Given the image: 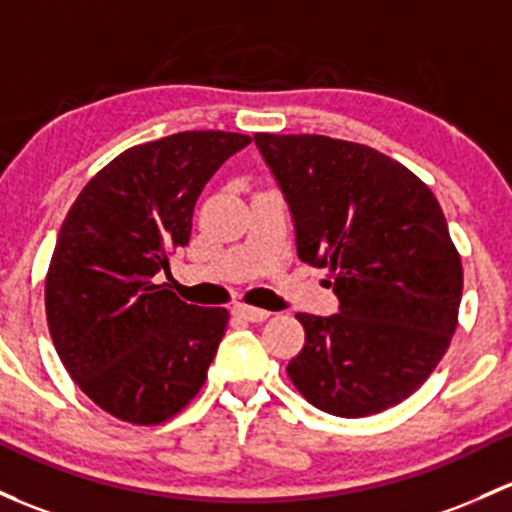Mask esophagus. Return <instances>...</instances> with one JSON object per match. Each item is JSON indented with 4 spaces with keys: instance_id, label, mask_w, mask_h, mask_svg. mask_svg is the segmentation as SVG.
Instances as JSON below:
<instances>
[{
    "instance_id": "1",
    "label": "esophagus",
    "mask_w": 512,
    "mask_h": 512,
    "mask_svg": "<svg viewBox=\"0 0 512 512\" xmlns=\"http://www.w3.org/2000/svg\"><path fill=\"white\" fill-rule=\"evenodd\" d=\"M233 314L240 316V319H245V321H252V324H260V321L270 319V311L257 309V306H247V304H235Z\"/></svg>"
}]
</instances>
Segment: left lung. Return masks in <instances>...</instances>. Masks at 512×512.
I'll return each instance as SVG.
<instances>
[{
    "label": "left lung",
    "mask_w": 512,
    "mask_h": 512,
    "mask_svg": "<svg viewBox=\"0 0 512 512\" xmlns=\"http://www.w3.org/2000/svg\"><path fill=\"white\" fill-rule=\"evenodd\" d=\"M255 142L292 208L301 262L328 267L341 301L328 319L297 314L306 341L289 378L336 417L400 405L459 324L464 267L437 196L365 144L270 132Z\"/></svg>",
    "instance_id": "obj_1"
}]
</instances>
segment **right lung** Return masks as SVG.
I'll list each match as a JSON object with an SVG mask.
<instances>
[{
  "label": "right lung",
  "instance_id": "right-lung-1",
  "mask_svg": "<svg viewBox=\"0 0 512 512\" xmlns=\"http://www.w3.org/2000/svg\"><path fill=\"white\" fill-rule=\"evenodd\" d=\"M250 142L198 129L129 147L85 184L58 230L48 331L75 385L122 422H166L206 383L228 309L186 304L154 274L188 245L203 186Z\"/></svg>",
  "mask_w": 512,
  "mask_h": 512
}]
</instances>
